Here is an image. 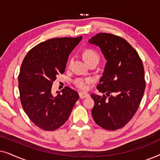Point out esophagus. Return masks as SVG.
Returning <instances> with one entry per match:
<instances>
[{"mask_svg": "<svg viewBox=\"0 0 160 160\" xmlns=\"http://www.w3.org/2000/svg\"><path fill=\"white\" fill-rule=\"evenodd\" d=\"M79 97L81 99H84V98L89 97V94L85 92H79Z\"/></svg>", "mask_w": 160, "mask_h": 160, "instance_id": "esophagus-1", "label": "esophagus"}]
</instances>
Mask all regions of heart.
Returning a JSON list of instances; mask_svg holds the SVG:
<instances>
[{"label":"heart","instance_id":"1","mask_svg":"<svg viewBox=\"0 0 160 160\" xmlns=\"http://www.w3.org/2000/svg\"><path fill=\"white\" fill-rule=\"evenodd\" d=\"M83 57H84V60L86 61L87 63H89L94 60L99 61L100 59V56L98 52L92 49H87L86 50H84V53H83ZM73 58H71V60H70V64L73 62ZM91 82L92 79L89 78H78L74 81V84H75L76 86L81 89H83V90H86L88 88V85Z\"/></svg>","mask_w":160,"mask_h":160}]
</instances>
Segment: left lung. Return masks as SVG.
I'll return each instance as SVG.
<instances>
[{
    "label": "left lung",
    "mask_w": 160,
    "mask_h": 160,
    "mask_svg": "<svg viewBox=\"0 0 160 160\" xmlns=\"http://www.w3.org/2000/svg\"><path fill=\"white\" fill-rule=\"evenodd\" d=\"M89 42L98 46L107 63L97 88L102 95L92 94V114L105 130L125 126L136 113L146 87L142 60L134 48L121 37L106 32L95 35Z\"/></svg>",
    "instance_id": "8db88e82"
}]
</instances>
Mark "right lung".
<instances>
[{
	"instance_id": "add662e5",
	"label": "right lung",
	"mask_w": 160,
	"mask_h": 160,
	"mask_svg": "<svg viewBox=\"0 0 160 160\" xmlns=\"http://www.w3.org/2000/svg\"><path fill=\"white\" fill-rule=\"evenodd\" d=\"M82 36L51 38L32 48L24 58L18 76L22 106L32 123L41 130L53 131L67 121L78 92L68 87L56 97L52 86L64 73L68 56Z\"/></svg>"
}]
</instances>
